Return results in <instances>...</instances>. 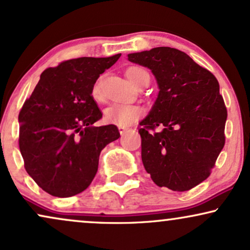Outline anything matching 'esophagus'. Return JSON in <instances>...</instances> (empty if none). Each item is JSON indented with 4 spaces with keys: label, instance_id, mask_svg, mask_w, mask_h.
I'll use <instances>...</instances> for the list:
<instances>
[{
    "label": "esophagus",
    "instance_id": "1",
    "mask_svg": "<svg viewBox=\"0 0 250 250\" xmlns=\"http://www.w3.org/2000/svg\"><path fill=\"white\" fill-rule=\"evenodd\" d=\"M118 130H119V133H120V135H124V134L126 133V132H127L128 128H127V127H123V126H119Z\"/></svg>",
    "mask_w": 250,
    "mask_h": 250
}]
</instances>
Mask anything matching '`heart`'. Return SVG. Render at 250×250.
Returning <instances> with one entry per match:
<instances>
[{
    "label": "heart",
    "instance_id": "1",
    "mask_svg": "<svg viewBox=\"0 0 250 250\" xmlns=\"http://www.w3.org/2000/svg\"><path fill=\"white\" fill-rule=\"evenodd\" d=\"M126 75L130 81L137 85L141 82L145 76H148L146 70L138 68V67H131L126 70ZM92 95L95 98L100 100L102 97V85L101 81H98L94 85L92 89ZM143 115V109L138 105H132V104H124V103H113L110 106H107L104 111V120L109 124L123 126L127 127L137 122Z\"/></svg>",
    "mask_w": 250,
    "mask_h": 250
}]
</instances>
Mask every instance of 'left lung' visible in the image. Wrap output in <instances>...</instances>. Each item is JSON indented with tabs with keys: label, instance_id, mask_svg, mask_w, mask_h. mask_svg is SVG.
I'll use <instances>...</instances> for the list:
<instances>
[{
	"label": "left lung",
	"instance_id": "obj_1",
	"mask_svg": "<svg viewBox=\"0 0 250 250\" xmlns=\"http://www.w3.org/2000/svg\"><path fill=\"white\" fill-rule=\"evenodd\" d=\"M127 57L152 70L160 89L140 122L144 167L156 186L192 189L210 176L224 148L227 110L219 82L176 48L155 47Z\"/></svg>",
	"mask_w": 250,
	"mask_h": 250
}]
</instances>
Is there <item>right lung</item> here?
<instances>
[{
  "mask_svg": "<svg viewBox=\"0 0 250 250\" xmlns=\"http://www.w3.org/2000/svg\"><path fill=\"white\" fill-rule=\"evenodd\" d=\"M122 54L83 57L45 69L24 102L20 149L27 174L54 197H72L90 186L102 149L120 137L115 125L94 126L102 112L91 96L95 82Z\"/></svg>",
  "mask_w": 250,
  "mask_h": 250,
  "instance_id": "1",
  "label": "right lung"
}]
</instances>
